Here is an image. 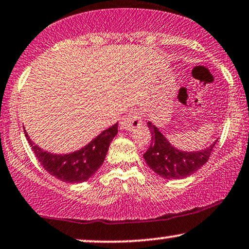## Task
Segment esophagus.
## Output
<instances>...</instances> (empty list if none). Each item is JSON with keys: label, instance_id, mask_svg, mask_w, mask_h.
I'll use <instances>...</instances> for the list:
<instances>
[{"label": "esophagus", "instance_id": "34e87169", "mask_svg": "<svg viewBox=\"0 0 249 249\" xmlns=\"http://www.w3.org/2000/svg\"><path fill=\"white\" fill-rule=\"evenodd\" d=\"M142 123L141 112L138 110H132L124 116L121 122V127L127 131H133L134 128L139 127Z\"/></svg>", "mask_w": 249, "mask_h": 249}]
</instances>
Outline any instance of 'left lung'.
I'll use <instances>...</instances> for the list:
<instances>
[{
  "label": "left lung",
  "instance_id": "left-lung-1",
  "mask_svg": "<svg viewBox=\"0 0 249 249\" xmlns=\"http://www.w3.org/2000/svg\"><path fill=\"white\" fill-rule=\"evenodd\" d=\"M147 125L152 133V143L143 154V159L155 174L165 179H180L193 175L208 161L217 141L200 152H181L172 146L152 123L148 122Z\"/></svg>",
  "mask_w": 249,
  "mask_h": 249
}]
</instances>
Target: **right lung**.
Here are the masks:
<instances>
[{
    "instance_id": "1",
    "label": "right lung",
    "mask_w": 249,
    "mask_h": 249,
    "mask_svg": "<svg viewBox=\"0 0 249 249\" xmlns=\"http://www.w3.org/2000/svg\"><path fill=\"white\" fill-rule=\"evenodd\" d=\"M24 132L36 159L48 174L65 182H83L103 164L109 144L118 132V124L107 128L84 148L67 155L45 152L30 140L26 131Z\"/></svg>"
}]
</instances>
